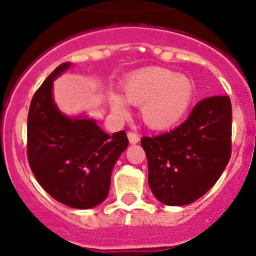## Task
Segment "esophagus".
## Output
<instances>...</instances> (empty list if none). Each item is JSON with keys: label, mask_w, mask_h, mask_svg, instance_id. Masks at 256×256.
I'll return each mask as SVG.
<instances>
[{"label": "esophagus", "mask_w": 256, "mask_h": 256, "mask_svg": "<svg viewBox=\"0 0 256 256\" xmlns=\"http://www.w3.org/2000/svg\"><path fill=\"white\" fill-rule=\"evenodd\" d=\"M128 140H130V144H134L140 141V137L138 134H136L134 132H128Z\"/></svg>", "instance_id": "esophagus-1"}]
</instances>
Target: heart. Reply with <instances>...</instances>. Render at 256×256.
Instances as JSON below:
<instances>
[{
	"instance_id": "b5f03b06",
	"label": "heart",
	"mask_w": 256,
	"mask_h": 256,
	"mask_svg": "<svg viewBox=\"0 0 256 256\" xmlns=\"http://www.w3.org/2000/svg\"><path fill=\"white\" fill-rule=\"evenodd\" d=\"M195 94V84L186 76L164 68L137 72L124 84V96L130 104L142 106L141 116L152 130L173 128L188 112ZM115 112L126 114V104L119 96H112Z\"/></svg>"
}]
</instances>
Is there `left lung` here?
Segmentation results:
<instances>
[{
    "label": "left lung",
    "mask_w": 256,
    "mask_h": 256,
    "mask_svg": "<svg viewBox=\"0 0 256 256\" xmlns=\"http://www.w3.org/2000/svg\"><path fill=\"white\" fill-rule=\"evenodd\" d=\"M148 186L165 205H188L212 188L232 152V105L228 96L201 100L180 126L141 140Z\"/></svg>",
    "instance_id": "obj_1"
}]
</instances>
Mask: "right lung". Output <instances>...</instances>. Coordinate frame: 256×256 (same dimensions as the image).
I'll return each mask as SVG.
<instances>
[{"mask_svg":"<svg viewBox=\"0 0 256 256\" xmlns=\"http://www.w3.org/2000/svg\"><path fill=\"white\" fill-rule=\"evenodd\" d=\"M70 66L58 65L36 91L29 106L26 155L36 180L50 196L76 209L108 198L112 172L128 146L126 130L108 133L91 119L64 116L52 100V83Z\"/></svg>","mask_w":256,"mask_h":256,"instance_id":"add662e5","label":"right lung"}]
</instances>
